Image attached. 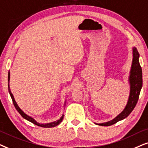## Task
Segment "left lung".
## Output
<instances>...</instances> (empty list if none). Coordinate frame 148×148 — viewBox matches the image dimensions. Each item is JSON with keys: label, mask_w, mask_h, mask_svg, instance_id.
<instances>
[{"label": "left lung", "mask_w": 148, "mask_h": 148, "mask_svg": "<svg viewBox=\"0 0 148 148\" xmlns=\"http://www.w3.org/2000/svg\"><path fill=\"white\" fill-rule=\"evenodd\" d=\"M133 62H132L131 70L129 76V83L131 86L130 95L127 106H126L125 110L115 119L111 121L108 122V123L98 124L99 125L110 126L125 119L131 114V112L133 111L137 103L141 87H142L143 80L142 70H141V67L139 62V54L135 47H133Z\"/></svg>", "instance_id": "obj_1"}]
</instances>
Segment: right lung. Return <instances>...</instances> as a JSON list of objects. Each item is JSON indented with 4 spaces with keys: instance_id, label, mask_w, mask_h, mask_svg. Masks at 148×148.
Wrapping results in <instances>:
<instances>
[{
    "instance_id": "1",
    "label": "right lung",
    "mask_w": 148,
    "mask_h": 148,
    "mask_svg": "<svg viewBox=\"0 0 148 148\" xmlns=\"http://www.w3.org/2000/svg\"><path fill=\"white\" fill-rule=\"evenodd\" d=\"M9 80H10V72H9L8 73V88H9V94L10 95H11V99H12V101H13V105H14L15 108H16V110H17V112H19V114H20V115L22 116L23 119H25V120H27V121H28L29 122H31L32 123L34 124V125H36L37 126H38V127H45V128H51V127H56V126H58L59 124H60L62 123V121H63V119H64V115H62V118L60 120H58V121H56V122H53V123H47V124H40L38 123H37V122L35 121L34 119H32V118L29 116H27V114H25L24 112H23L22 110H21L20 108L18 106H17V104L16 103V101H15V99L14 97H13V94L11 93V90H10V88H9Z\"/></svg>"
}]
</instances>
